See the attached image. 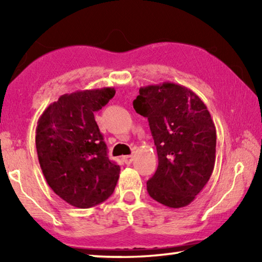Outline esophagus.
<instances>
[{
	"label": "esophagus",
	"instance_id": "34e87169",
	"mask_svg": "<svg viewBox=\"0 0 262 262\" xmlns=\"http://www.w3.org/2000/svg\"><path fill=\"white\" fill-rule=\"evenodd\" d=\"M122 161L125 164H127V165H129V164H132V162L134 161V157L132 156V155H128V156H122Z\"/></svg>",
	"mask_w": 262,
	"mask_h": 262
}]
</instances>
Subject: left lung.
Here are the masks:
<instances>
[{
    "label": "left lung",
    "instance_id": "1",
    "mask_svg": "<svg viewBox=\"0 0 262 262\" xmlns=\"http://www.w3.org/2000/svg\"><path fill=\"white\" fill-rule=\"evenodd\" d=\"M133 106L148 119L157 149L149 195L168 208L188 206L215 166L216 128L207 106L192 90L168 82L141 88Z\"/></svg>",
    "mask_w": 262,
    "mask_h": 262
}]
</instances>
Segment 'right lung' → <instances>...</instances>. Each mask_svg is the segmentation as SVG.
Wrapping results in <instances>:
<instances>
[{"mask_svg": "<svg viewBox=\"0 0 262 262\" xmlns=\"http://www.w3.org/2000/svg\"><path fill=\"white\" fill-rule=\"evenodd\" d=\"M114 95V88L66 94L38 120L35 147L42 173L54 193L76 208L99 205L117 186L120 166L108 158L94 115Z\"/></svg>", "mask_w": 262, "mask_h": 262, "instance_id": "add662e5", "label": "right lung"}]
</instances>
